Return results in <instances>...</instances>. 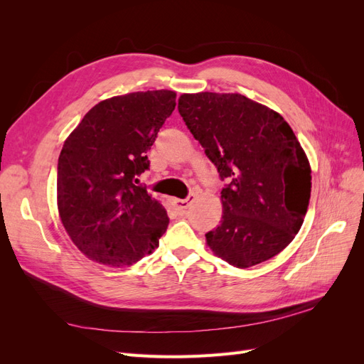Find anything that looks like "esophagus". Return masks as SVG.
I'll return each mask as SVG.
<instances>
[{"label":"esophagus","instance_id":"esophagus-1","mask_svg":"<svg viewBox=\"0 0 364 364\" xmlns=\"http://www.w3.org/2000/svg\"><path fill=\"white\" fill-rule=\"evenodd\" d=\"M194 199H196V196H194V194H190L188 197H186V199H176V200H174V205H176V208L179 209V211H185V209L193 203Z\"/></svg>","mask_w":364,"mask_h":364}]
</instances>
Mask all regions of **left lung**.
Masks as SVG:
<instances>
[{"label":"left lung","instance_id":"obj_1","mask_svg":"<svg viewBox=\"0 0 364 364\" xmlns=\"http://www.w3.org/2000/svg\"><path fill=\"white\" fill-rule=\"evenodd\" d=\"M178 109L228 181L208 246L238 269L278 255L299 232L311 194L310 162L287 121L241 94H183Z\"/></svg>","mask_w":364,"mask_h":364}]
</instances>
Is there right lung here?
<instances>
[{"label":"right lung","instance_id":"right-lung-1","mask_svg":"<svg viewBox=\"0 0 364 364\" xmlns=\"http://www.w3.org/2000/svg\"><path fill=\"white\" fill-rule=\"evenodd\" d=\"M174 106L176 92L167 90L107 98L65 141L58 164L59 215L87 258L124 267L159 246L167 211L136 183Z\"/></svg>","mask_w":364,"mask_h":364}]
</instances>
